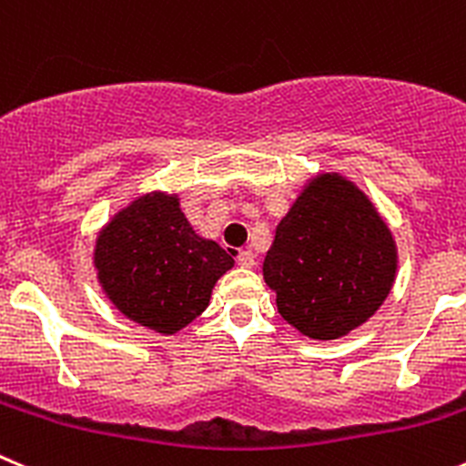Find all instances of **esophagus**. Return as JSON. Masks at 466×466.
Listing matches in <instances>:
<instances>
[{
    "label": "esophagus",
    "instance_id": "esophagus-1",
    "mask_svg": "<svg viewBox=\"0 0 466 466\" xmlns=\"http://www.w3.org/2000/svg\"><path fill=\"white\" fill-rule=\"evenodd\" d=\"M238 265H240V268H254V265H256L254 251H251V249L238 251Z\"/></svg>",
    "mask_w": 466,
    "mask_h": 466
}]
</instances>
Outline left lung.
Returning <instances> with one entry per match:
<instances>
[{
    "label": "left lung",
    "instance_id": "obj_1",
    "mask_svg": "<svg viewBox=\"0 0 466 466\" xmlns=\"http://www.w3.org/2000/svg\"><path fill=\"white\" fill-rule=\"evenodd\" d=\"M396 272L391 228L375 203L336 171L304 183L263 263L283 320L316 340L340 339L369 322Z\"/></svg>",
    "mask_w": 466,
    "mask_h": 466
}]
</instances>
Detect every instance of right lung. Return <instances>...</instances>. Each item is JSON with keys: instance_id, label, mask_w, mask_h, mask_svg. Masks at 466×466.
<instances>
[{"instance_id": "1", "label": "right lung", "mask_w": 466, "mask_h": 466, "mask_svg": "<svg viewBox=\"0 0 466 466\" xmlns=\"http://www.w3.org/2000/svg\"><path fill=\"white\" fill-rule=\"evenodd\" d=\"M236 265L215 240L197 236L178 194L153 189L97 230L93 268L109 302L132 322L174 336L210 304Z\"/></svg>"}]
</instances>
